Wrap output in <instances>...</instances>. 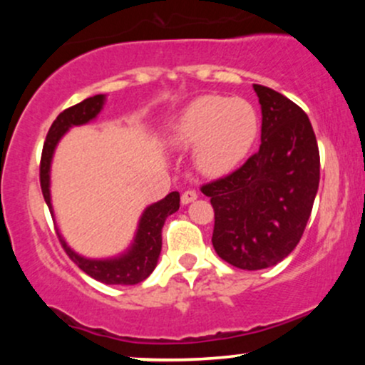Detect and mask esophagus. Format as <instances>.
<instances>
[{
  "label": "esophagus",
  "mask_w": 365,
  "mask_h": 365,
  "mask_svg": "<svg viewBox=\"0 0 365 365\" xmlns=\"http://www.w3.org/2000/svg\"><path fill=\"white\" fill-rule=\"evenodd\" d=\"M197 199V192L195 190H185L182 194V204H190Z\"/></svg>",
  "instance_id": "esophagus-1"
}]
</instances>
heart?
Returning <instances> with one entry per match:
<instances>
[{"label":"heart","instance_id":"b5f03b06","mask_svg":"<svg viewBox=\"0 0 365 365\" xmlns=\"http://www.w3.org/2000/svg\"><path fill=\"white\" fill-rule=\"evenodd\" d=\"M259 133L254 106L240 98L202 96L183 110L171 128V142L194 145L197 168L209 177L235 170Z\"/></svg>","mask_w":365,"mask_h":365}]
</instances>
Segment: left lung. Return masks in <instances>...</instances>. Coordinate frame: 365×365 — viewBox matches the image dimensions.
Wrapping results in <instances>:
<instances>
[{"mask_svg":"<svg viewBox=\"0 0 365 365\" xmlns=\"http://www.w3.org/2000/svg\"><path fill=\"white\" fill-rule=\"evenodd\" d=\"M262 110L261 148L240 168L200 187L215 209L212 247L238 269L257 271L295 249L319 188V148L309 116L254 83Z\"/></svg>","mask_w":365,"mask_h":365,"instance_id":"8db88e82","label":"left lung"}]
</instances>
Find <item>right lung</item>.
<instances>
[{"mask_svg": "<svg viewBox=\"0 0 365 365\" xmlns=\"http://www.w3.org/2000/svg\"><path fill=\"white\" fill-rule=\"evenodd\" d=\"M104 104V96L98 94L92 98L83 99L82 103L75 104L72 108H66L56 116L53 121L51 128H49L48 135H46L43 156H41L39 166V180H41V190H43L44 200L48 204L49 211L53 215L51 207V195H49V166H51V158L56 148L58 140L61 139L63 133L70 127L75 125H83L87 121L98 116ZM180 207V194L178 192H171L159 202L153 204L144 211L140 217L139 230H137L135 240H133L132 249L127 254L120 255L116 259H106V261H94V259L81 257L75 254L68 245L65 244L60 233V242L68 254V257L77 264L78 267L91 278L98 279V282L106 284H137L144 282L148 276L153 273L154 267L158 264L159 252H161V230L165 225L166 217L178 211Z\"/></svg>", "mask_w": 365, "mask_h": 365, "instance_id": "right-lung-1", "label": "right lung"}]
</instances>
